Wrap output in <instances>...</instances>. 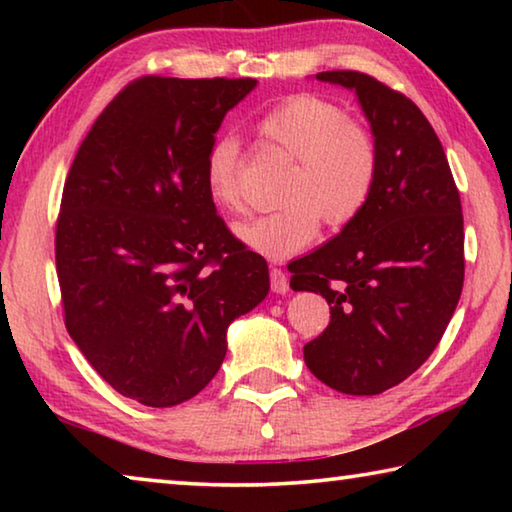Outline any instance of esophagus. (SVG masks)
<instances>
[{
  "mask_svg": "<svg viewBox=\"0 0 512 512\" xmlns=\"http://www.w3.org/2000/svg\"><path fill=\"white\" fill-rule=\"evenodd\" d=\"M271 289L275 291V293H287L289 291V277H287V273L282 271V268H271Z\"/></svg>",
  "mask_w": 512,
  "mask_h": 512,
  "instance_id": "obj_1",
  "label": "esophagus"
}]
</instances>
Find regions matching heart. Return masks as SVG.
<instances>
[{
  "instance_id": "obj_1",
  "label": "heart",
  "mask_w": 512,
  "mask_h": 512,
  "mask_svg": "<svg viewBox=\"0 0 512 512\" xmlns=\"http://www.w3.org/2000/svg\"><path fill=\"white\" fill-rule=\"evenodd\" d=\"M257 133L291 158L293 167L282 187L287 203L235 225L241 244L273 259L291 257L316 239L320 221L329 230H343L366 210L379 178V146L341 106L316 94H293L257 121ZM203 173L221 210H244L235 137H216L205 153Z\"/></svg>"
}]
</instances>
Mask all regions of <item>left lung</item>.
Segmentation results:
<instances>
[{
  "instance_id": "8db88e82",
  "label": "left lung",
  "mask_w": 512,
  "mask_h": 512,
  "mask_svg": "<svg viewBox=\"0 0 512 512\" xmlns=\"http://www.w3.org/2000/svg\"><path fill=\"white\" fill-rule=\"evenodd\" d=\"M316 79L357 92L379 178L357 221L289 266L293 291L332 305L305 363L334 391L379 395L429 359L454 316L465 277L461 196L443 144L409 97L350 69Z\"/></svg>"
}]
</instances>
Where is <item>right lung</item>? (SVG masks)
Instances as JSON below:
<instances>
[{
  "label": "right lung",
  "mask_w": 512,
  "mask_h": 512,
  "mask_svg": "<svg viewBox=\"0 0 512 512\" xmlns=\"http://www.w3.org/2000/svg\"><path fill=\"white\" fill-rule=\"evenodd\" d=\"M255 79L142 76L85 135L63 187L56 273L90 366L144 406L192 400L225 329L268 293V266L216 214L205 153Z\"/></svg>",
  "instance_id": "right-lung-1"
}]
</instances>
